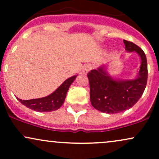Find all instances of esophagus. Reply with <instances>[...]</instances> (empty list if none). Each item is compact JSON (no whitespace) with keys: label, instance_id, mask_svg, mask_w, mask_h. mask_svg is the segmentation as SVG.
<instances>
[{"label":"esophagus","instance_id":"34e87169","mask_svg":"<svg viewBox=\"0 0 159 159\" xmlns=\"http://www.w3.org/2000/svg\"><path fill=\"white\" fill-rule=\"evenodd\" d=\"M92 68H93V66L91 64H86L83 67V70H82L83 71V73L87 74V72H90L91 69H92Z\"/></svg>","mask_w":159,"mask_h":159}]
</instances>
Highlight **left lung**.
<instances>
[{
    "instance_id": "left-lung-1",
    "label": "left lung",
    "mask_w": 159,
    "mask_h": 159,
    "mask_svg": "<svg viewBox=\"0 0 159 159\" xmlns=\"http://www.w3.org/2000/svg\"><path fill=\"white\" fill-rule=\"evenodd\" d=\"M123 42L128 52H135L140 57L138 76L131 81H116L107 75L105 66L88 72L91 104L101 112L116 114L131 108L141 97L147 86L148 70L145 53L132 42Z\"/></svg>"
}]
</instances>
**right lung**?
Instances as JSON below:
<instances>
[{"mask_svg":"<svg viewBox=\"0 0 159 159\" xmlns=\"http://www.w3.org/2000/svg\"><path fill=\"white\" fill-rule=\"evenodd\" d=\"M75 78L76 75H75L66 80L53 93L46 97L30 100H22L19 98H17L24 105L39 112H50V111L57 110L64 102L67 91Z\"/></svg>","mask_w":159,"mask_h":159,"instance_id":"1","label":"right lung"}]
</instances>
